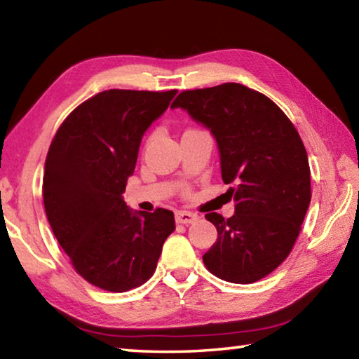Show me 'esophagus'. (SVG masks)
Here are the masks:
<instances>
[{
    "label": "esophagus",
    "instance_id": "1",
    "mask_svg": "<svg viewBox=\"0 0 359 359\" xmlns=\"http://www.w3.org/2000/svg\"><path fill=\"white\" fill-rule=\"evenodd\" d=\"M198 215L194 214V212H188V210H177L175 212V222L177 223H184V224H188V223H193L194 220H196Z\"/></svg>",
    "mask_w": 359,
    "mask_h": 359
}]
</instances>
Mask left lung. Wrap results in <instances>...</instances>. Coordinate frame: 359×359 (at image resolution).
<instances>
[{
  "mask_svg": "<svg viewBox=\"0 0 359 359\" xmlns=\"http://www.w3.org/2000/svg\"><path fill=\"white\" fill-rule=\"evenodd\" d=\"M180 107L210 130L220 151L222 179L234 184V215L210 212L217 242L203 255L212 274L253 283L288 257L311 204V168L299 135L274 101L228 82L182 92Z\"/></svg>",
  "mask_w": 359,
  "mask_h": 359,
  "instance_id": "left-lung-1",
  "label": "left lung"
}]
</instances>
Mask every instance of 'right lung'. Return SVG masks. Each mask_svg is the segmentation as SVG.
<instances>
[{"mask_svg": "<svg viewBox=\"0 0 359 359\" xmlns=\"http://www.w3.org/2000/svg\"><path fill=\"white\" fill-rule=\"evenodd\" d=\"M177 90H106L77 106L46 158L42 198L47 220L79 276L123 293L154 276L174 214L131 210L123 201L149 126Z\"/></svg>", "mask_w": 359, "mask_h": 359, "instance_id": "1", "label": "right lung"}]
</instances>
